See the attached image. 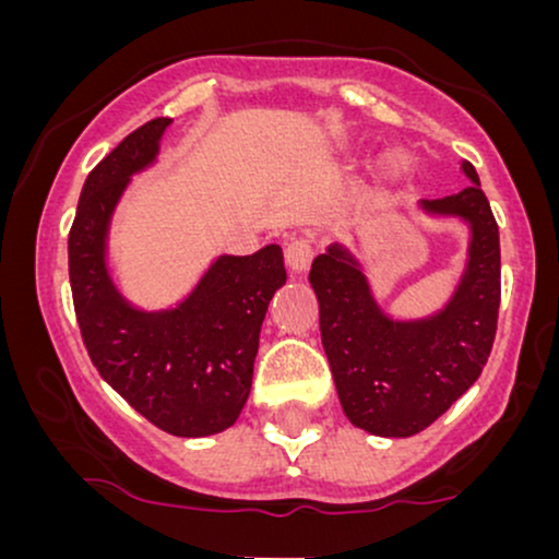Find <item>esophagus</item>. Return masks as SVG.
<instances>
[{
	"mask_svg": "<svg viewBox=\"0 0 559 559\" xmlns=\"http://www.w3.org/2000/svg\"><path fill=\"white\" fill-rule=\"evenodd\" d=\"M312 260V243L307 239H292L286 243V265L292 273H305Z\"/></svg>",
	"mask_w": 559,
	"mask_h": 559,
	"instance_id": "1",
	"label": "esophagus"
}]
</instances>
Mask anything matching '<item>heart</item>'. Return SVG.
<instances>
[{
  "label": "heart",
  "mask_w": 559,
  "mask_h": 559,
  "mask_svg": "<svg viewBox=\"0 0 559 559\" xmlns=\"http://www.w3.org/2000/svg\"><path fill=\"white\" fill-rule=\"evenodd\" d=\"M386 168H389V173H400L402 170V159L400 157H389Z\"/></svg>",
  "instance_id": "b5f03b06"
}]
</instances>
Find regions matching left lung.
I'll list each match as a JSON object with an SVG mask.
<instances>
[{
	"label": "left lung",
	"mask_w": 559,
	"mask_h": 559,
	"mask_svg": "<svg viewBox=\"0 0 559 559\" xmlns=\"http://www.w3.org/2000/svg\"><path fill=\"white\" fill-rule=\"evenodd\" d=\"M460 194L423 199L428 215L460 217L471 228L467 262L452 299L418 320H394L378 307L355 254L331 243L312 262L320 338L338 402L352 426L386 439L420 433L447 413L491 355L499 316V228L478 173Z\"/></svg>",
	"instance_id": "left-lung-1"
}]
</instances>
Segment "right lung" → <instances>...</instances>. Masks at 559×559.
I'll return each instance as SVG.
<instances>
[{"label": "right lung", "mask_w": 559, "mask_h": 559, "mask_svg": "<svg viewBox=\"0 0 559 559\" xmlns=\"http://www.w3.org/2000/svg\"><path fill=\"white\" fill-rule=\"evenodd\" d=\"M170 118L136 128L88 173L68 236L70 288L88 357L110 386L165 433L226 431L252 389L260 329L286 284L284 252L221 254L194 292L168 310H139L115 286L107 234L120 197L157 159Z\"/></svg>", "instance_id": "1"}]
</instances>
